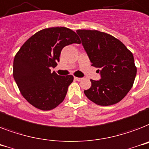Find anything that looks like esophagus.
<instances>
[{"label": "esophagus", "instance_id": "esophagus-1", "mask_svg": "<svg viewBox=\"0 0 149 149\" xmlns=\"http://www.w3.org/2000/svg\"><path fill=\"white\" fill-rule=\"evenodd\" d=\"M74 79H75L76 81H81L83 78H78V77H74Z\"/></svg>", "mask_w": 149, "mask_h": 149}]
</instances>
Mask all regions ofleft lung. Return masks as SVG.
Returning <instances> with one entry per match:
<instances>
[{"label":"left lung","instance_id":"8db88e82","mask_svg":"<svg viewBox=\"0 0 149 149\" xmlns=\"http://www.w3.org/2000/svg\"><path fill=\"white\" fill-rule=\"evenodd\" d=\"M91 61L98 68L102 78L91 79V86L84 93L90 101L102 106L122 100L133 86L137 68L132 53L118 39L96 30H77Z\"/></svg>","mask_w":149,"mask_h":149}]
</instances>
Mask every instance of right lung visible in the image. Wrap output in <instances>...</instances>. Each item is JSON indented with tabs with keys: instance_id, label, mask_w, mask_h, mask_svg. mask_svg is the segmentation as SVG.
Returning a JSON list of instances; mask_svg holds the SVG:
<instances>
[{
	"instance_id": "1",
	"label": "right lung",
	"mask_w": 149,
	"mask_h": 149,
	"mask_svg": "<svg viewBox=\"0 0 149 149\" xmlns=\"http://www.w3.org/2000/svg\"><path fill=\"white\" fill-rule=\"evenodd\" d=\"M81 41L75 32L65 27L41 30L19 49L14 59L13 75L23 97L35 108L49 111L64 101L72 75L60 76L56 67L64 47Z\"/></svg>"
}]
</instances>
